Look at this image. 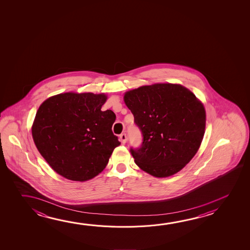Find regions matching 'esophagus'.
<instances>
[{
	"instance_id": "esophagus-1",
	"label": "esophagus",
	"mask_w": 250,
	"mask_h": 250,
	"mask_svg": "<svg viewBox=\"0 0 250 250\" xmlns=\"http://www.w3.org/2000/svg\"><path fill=\"white\" fill-rule=\"evenodd\" d=\"M119 138H120V140H121V142H122V143H126L127 137L126 134H125V133H122V134H120V136H119Z\"/></svg>"
}]
</instances>
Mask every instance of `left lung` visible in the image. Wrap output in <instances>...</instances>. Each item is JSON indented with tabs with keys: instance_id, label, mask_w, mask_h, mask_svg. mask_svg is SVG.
Instances as JSON below:
<instances>
[{
	"instance_id": "left-lung-1",
	"label": "left lung",
	"mask_w": 250,
	"mask_h": 250,
	"mask_svg": "<svg viewBox=\"0 0 250 250\" xmlns=\"http://www.w3.org/2000/svg\"><path fill=\"white\" fill-rule=\"evenodd\" d=\"M124 101L143 135L131 147L136 165L152 176L175 174L201 146L206 127L203 104L191 90L173 83H155L129 90Z\"/></svg>"
}]
</instances>
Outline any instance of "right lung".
Instances as JSON below:
<instances>
[{
	"label": "right lung",
	"instance_id": "obj_1",
	"mask_svg": "<svg viewBox=\"0 0 250 250\" xmlns=\"http://www.w3.org/2000/svg\"><path fill=\"white\" fill-rule=\"evenodd\" d=\"M106 95L66 92L46 99L32 125L37 150L55 172L75 181L97 176L120 142L116 115L101 111Z\"/></svg>",
	"mask_w": 250,
	"mask_h": 250
}]
</instances>
